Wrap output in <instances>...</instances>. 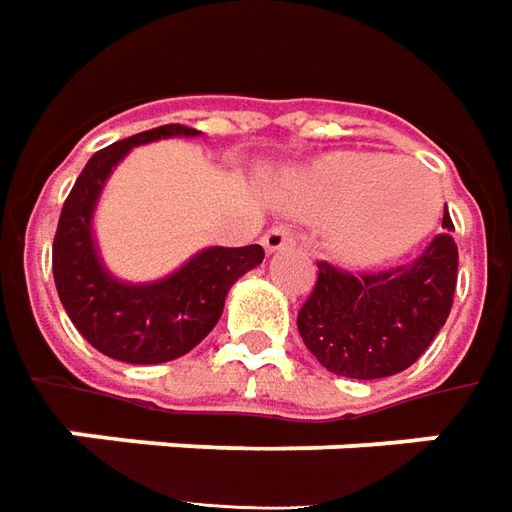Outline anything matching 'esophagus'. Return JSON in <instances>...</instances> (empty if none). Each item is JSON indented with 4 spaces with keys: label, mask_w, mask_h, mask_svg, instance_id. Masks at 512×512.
Masks as SVG:
<instances>
[{
    "label": "esophagus",
    "mask_w": 512,
    "mask_h": 512,
    "mask_svg": "<svg viewBox=\"0 0 512 512\" xmlns=\"http://www.w3.org/2000/svg\"><path fill=\"white\" fill-rule=\"evenodd\" d=\"M293 246V235L291 230H285V227H271V230L263 235V249H266L268 255L271 252H280V249H288Z\"/></svg>",
    "instance_id": "esophagus-1"
}]
</instances>
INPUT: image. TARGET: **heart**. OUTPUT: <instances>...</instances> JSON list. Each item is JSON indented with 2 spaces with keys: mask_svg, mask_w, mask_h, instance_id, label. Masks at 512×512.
Wrapping results in <instances>:
<instances>
[{
  "mask_svg": "<svg viewBox=\"0 0 512 512\" xmlns=\"http://www.w3.org/2000/svg\"><path fill=\"white\" fill-rule=\"evenodd\" d=\"M285 207L327 219V244L349 266H382L413 252L438 224L441 182L410 157L338 152L282 182Z\"/></svg>",
  "mask_w": 512,
  "mask_h": 512,
  "instance_id": "b5f03b06",
  "label": "heart"
}]
</instances>
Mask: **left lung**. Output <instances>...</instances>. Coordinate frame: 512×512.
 I'll use <instances>...</instances> for the list:
<instances>
[{
    "mask_svg": "<svg viewBox=\"0 0 512 512\" xmlns=\"http://www.w3.org/2000/svg\"><path fill=\"white\" fill-rule=\"evenodd\" d=\"M455 230L452 219H443ZM457 285V246L438 235L407 266L377 274H346L318 263L313 293L296 316L305 346L321 366L352 377L382 380L405 371L427 352L449 318Z\"/></svg>",
    "mask_w": 512,
    "mask_h": 512,
    "instance_id": "1",
    "label": "left lung"
}]
</instances>
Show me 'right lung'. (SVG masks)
Here are the masks:
<instances>
[{"instance_id":"add662e5","label":"right lung","mask_w":512,"mask_h":512,"mask_svg":"<svg viewBox=\"0 0 512 512\" xmlns=\"http://www.w3.org/2000/svg\"><path fill=\"white\" fill-rule=\"evenodd\" d=\"M196 135L202 132L163 124L99 149L60 210L52 244L57 296L82 338L121 363L155 366L188 355L219 324L232 285L263 263L260 244L207 246L152 282L119 280L102 263L94 213L113 169L135 146Z\"/></svg>"}]
</instances>
